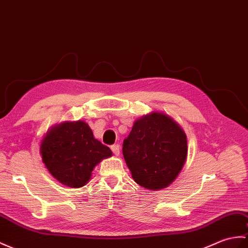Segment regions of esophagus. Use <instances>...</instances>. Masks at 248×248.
I'll use <instances>...</instances> for the list:
<instances>
[{"label":"esophagus","mask_w":248,"mask_h":248,"mask_svg":"<svg viewBox=\"0 0 248 248\" xmlns=\"http://www.w3.org/2000/svg\"><path fill=\"white\" fill-rule=\"evenodd\" d=\"M111 149H112L113 153H114L115 155H116V156H118L119 153H120V147H119V145H113V146L111 147Z\"/></svg>","instance_id":"esophagus-1"}]
</instances>
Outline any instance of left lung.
Instances as JSON below:
<instances>
[{"mask_svg": "<svg viewBox=\"0 0 248 248\" xmlns=\"http://www.w3.org/2000/svg\"><path fill=\"white\" fill-rule=\"evenodd\" d=\"M187 136L168 115L152 112L136 120L124 140L123 153L132 177L150 190L168 187L187 158Z\"/></svg>", "mask_w": 248, "mask_h": 248, "instance_id": "left-lung-1", "label": "left lung"}]
</instances>
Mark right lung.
I'll return each instance as SVG.
<instances>
[{
    "label": "right lung",
    "mask_w": 248,
    "mask_h": 248,
    "mask_svg": "<svg viewBox=\"0 0 248 248\" xmlns=\"http://www.w3.org/2000/svg\"><path fill=\"white\" fill-rule=\"evenodd\" d=\"M45 167L57 181L72 188L84 186L103 158L112 156L84 122H65L50 128L40 146Z\"/></svg>",
    "instance_id": "add662e5"
}]
</instances>
